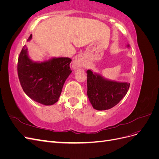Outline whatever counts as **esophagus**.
Instances as JSON below:
<instances>
[{"mask_svg": "<svg viewBox=\"0 0 159 159\" xmlns=\"http://www.w3.org/2000/svg\"><path fill=\"white\" fill-rule=\"evenodd\" d=\"M83 66V63L80 60H76L74 61V68L75 69L78 68H80Z\"/></svg>", "mask_w": 159, "mask_h": 159, "instance_id": "1", "label": "esophagus"}]
</instances>
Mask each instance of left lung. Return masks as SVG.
<instances>
[{"mask_svg":"<svg viewBox=\"0 0 159 159\" xmlns=\"http://www.w3.org/2000/svg\"><path fill=\"white\" fill-rule=\"evenodd\" d=\"M87 75L88 97L96 110L113 107L125 96L130 86V83L107 80L90 70L87 71Z\"/></svg>","mask_w":159,"mask_h":159,"instance_id":"obj_1","label":"left lung"}]
</instances>
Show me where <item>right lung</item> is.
Instances as JSON below:
<instances>
[{
	"label": "right lung",
	"mask_w": 159,
	"mask_h": 159,
	"mask_svg": "<svg viewBox=\"0 0 159 159\" xmlns=\"http://www.w3.org/2000/svg\"><path fill=\"white\" fill-rule=\"evenodd\" d=\"M32 38V34L27 41ZM69 57H52L44 61H34L25 45L18 61V75L25 93L35 102L44 105L56 103L66 79L71 73Z\"/></svg>",
	"instance_id": "right-lung-1"
}]
</instances>
